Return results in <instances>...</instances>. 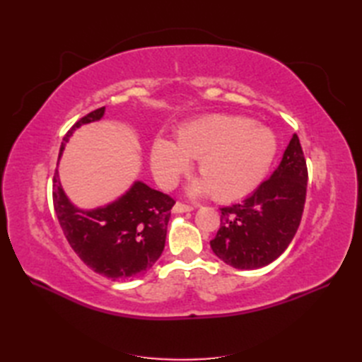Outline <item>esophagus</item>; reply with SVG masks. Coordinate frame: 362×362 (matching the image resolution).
I'll return each instance as SVG.
<instances>
[{"mask_svg": "<svg viewBox=\"0 0 362 362\" xmlns=\"http://www.w3.org/2000/svg\"><path fill=\"white\" fill-rule=\"evenodd\" d=\"M194 208L192 205H185L182 202H177L173 205V213H189V211H193Z\"/></svg>", "mask_w": 362, "mask_h": 362, "instance_id": "obj_1", "label": "esophagus"}]
</instances>
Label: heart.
I'll list each match as a JSON object with an SVG mask.
<instances>
[{"mask_svg": "<svg viewBox=\"0 0 362 362\" xmlns=\"http://www.w3.org/2000/svg\"><path fill=\"white\" fill-rule=\"evenodd\" d=\"M273 131L249 119L214 115L185 124L175 145L157 139L151 149V169L163 187H172L196 160L201 178L190 182L192 194H213L217 201L242 198L264 180L276 156Z\"/></svg>", "mask_w": 362, "mask_h": 362, "instance_id": "b5f03b06", "label": "heart"}]
</instances>
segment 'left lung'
<instances>
[{"instance_id": "1", "label": "left lung", "mask_w": 362, "mask_h": 362, "mask_svg": "<svg viewBox=\"0 0 362 362\" xmlns=\"http://www.w3.org/2000/svg\"><path fill=\"white\" fill-rule=\"evenodd\" d=\"M308 170L299 137L293 134L279 166L242 202L222 206L221 228L210 245L217 258L240 270L275 261L298 231Z\"/></svg>"}]
</instances>
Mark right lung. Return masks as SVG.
Masks as SVG:
<instances>
[{"label":"right lung","instance_id":"1","mask_svg":"<svg viewBox=\"0 0 362 362\" xmlns=\"http://www.w3.org/2000/svg\"><path fill=\"white\" fill-rule=\"evenodd\" d=\"M104 113L105 107L98 108L68 131L62 141L59 161L75 129L98 122ZM52 199L71 247L86 266L100 275L113 281H125L144 275L160 258L175 201L151 189L144 181H134L122 196L110 204L83 210L64 193L59 170H56Z\"/></svg>","mask_w":362,"mask_h":362}]
</instances>
